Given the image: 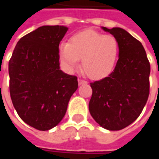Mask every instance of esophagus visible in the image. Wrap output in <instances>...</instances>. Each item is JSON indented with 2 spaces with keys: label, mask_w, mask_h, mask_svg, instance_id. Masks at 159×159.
<instances>
[{
  "label": "esophagus",
  "mask_w": 159,
  "mask_h": 159,
  "mask_svg": "<svg viewBox=\"0 0 159 159\" xmlns=\"http://www.w3.org/2000/svg\"><path fill=\"white\" fill-rule=\"evenodd\" d=\"M87 82L85 80H83V79H78V84L79 85H83V84H87Z\"/></svg>",
  "instance_id": "1"
}]
</instances>
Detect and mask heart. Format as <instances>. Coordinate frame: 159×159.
Masks as SVG:
<instances>
[{"label": "heart", "instance_id": "obj_1", "mask_svg": "<svg viewBox=\"0 0 159 159\" xmlns=\"http://www.w3.org/2000/svg\"><path fill=\"white\" fill-rule=\"evenodd\" d=\"M118 51V42L114 36L93 30H84L74 34L68 43L59 46V57L70 71L77 69L79 59H82L87 75L92 79L99 80L113 70Z\"/></svg>", "mask_w": 159, "mask_h": 159}]
</instances>
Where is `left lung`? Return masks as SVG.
I'll return each instance as SVG.
<instances>
[{
  "label": "left lung",
  "instance_id": "1",
  "mask_svg": "<svg viewBox=\"0 0 159 159\" xmlns=\"http://www.w3.org/2000/svg\"><path fill=\"white\" fill-rule=\"evenodd\" d=\"M117 39L118 60L110 75L90 83L89 112L108 130L123 129L137 119L149 96L150 63L143 46L125 30L101 27Z\"/></svg>",
  "mask_w": 159,
  "mask_h": 159
}]
</instances>
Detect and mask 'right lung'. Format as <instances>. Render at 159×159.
Wrapping results in <instances>:
<instances>
[{
  "label": "right lung",
  "instance_id": "1",
  "mask_svg": "<svg viewBox=\"0 0 159 159\" xmlns=\"http://www.w3.org/2000/svg\"><path fill=\"white\" fill-rule=\"evenodd\" d=\"M68 28L44 25L23 36L9 60L10 95L20 118L49 130L66 115L77 77L59 70V45Z\"/></svg>",
  "mask_w": 159,
  "mask_h": 159
}]
</instances>
